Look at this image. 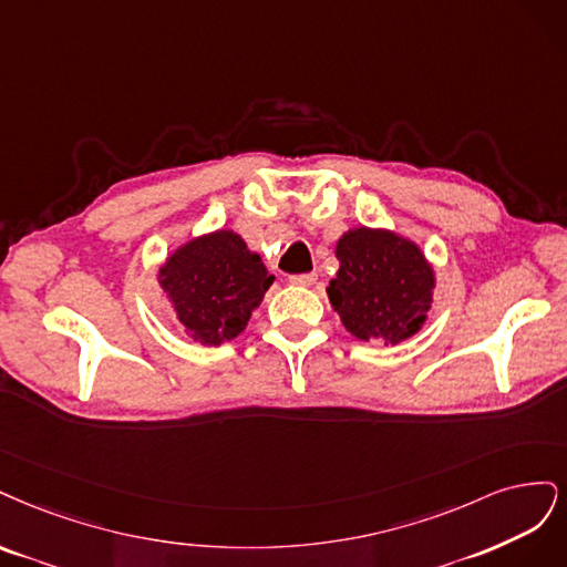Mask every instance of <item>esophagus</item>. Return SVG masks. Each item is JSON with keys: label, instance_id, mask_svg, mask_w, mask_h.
Segmentation results:
<instances>
[{"label": "esophagus", "instance_id": "obj_1", "mask_svg": "<svg viewBox=\"0 0 567 567\" xmlns=\"http://www.w3.org/2000/svg\"><path fill=\"white\" fill-rule=\"evenodd\" d=\"M316 280H318L316 272H299V276H291L289 278L291 285H299V287H308V285H313Z\"/></svg>", "mask_w": 567, "mask_h": 567}]
</instances>
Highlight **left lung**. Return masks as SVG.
I'll return each instance as SVG.
<instances>
[{
	"label": "left lung",
	"mask_w": 567,
	"mask_h": 567,
	"mask_svg": "<svg viewBox=\"0 0 567 567\" xmlns=\"http://www.w3.org/2000/svg\"><path fill=\"white\" fill-rule=\"evenodd\" d=\"M337 259L327 295L353 337L398 343L422 327L433 270L416 245L389 230L355 228L339 240Z\"/></svg>",
	"instance_id": "obj_1"
}]
</instances>
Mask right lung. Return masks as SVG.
Segmentation results:
<instances>
[{
	"label": "right lung",
	"instance_id": "1",
	"mask_svg": "<svg viewBox=\"0 0 567 567\" xmlns=\"http://www.w3.org/2000/svg\"><path fill=\"white\" fill-rule=\"evenodd\" d=\"M272 280L259 254H251L233 230L197 237L159 270V285L169 291L181 327L205 346L240 334Z\"/></svg>",
	"mask_w": 567,
	"mask_h": 567
}]
</instances>
